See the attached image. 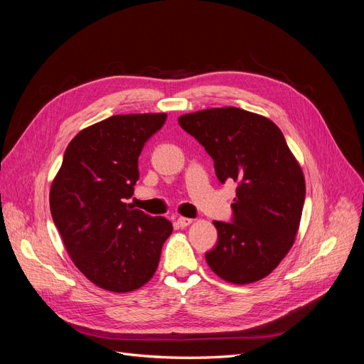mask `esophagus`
Listing matches in <instances>:
<instances>
[{
    "mask_svg": "<svg viewBox=\"0 0 364 364\" xmlns=\"http://www.w3.org/2000/svg\"><path fill=\"white\" fill-rule=\"evenodd\" d=\"M176 223H178V226H179V228H186V226H190V225L193 223V218L179 217V218H178V222H176Z\"/></svg>",
    "mask_w": 364,
    "mask_h": 364,
    "instance_id": "obj_1",
    "label": "esophagus"
}]
</instances>
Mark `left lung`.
I'll return each instance as SVG.
<instances>
[{
	"label": "left lung",
	"mask_w": 364,
	"mask_h": 364,
	"mask_svg": "<svg viewBox=\"0 0 364 364\" xmlns=\"http://www.w3.org/2000/svg\"><path fill=\"white\" fill-rule=\"evenodd\" d=\"M214 159L218 181L238 183L234 223L213 222L217 246L206 262L218 278L245 285L266 278L285 258L299 230L305 178L272 119L226 106L179 117Z\"/></svg>",
	"instance_id": "obj_1"
}]
</instances>
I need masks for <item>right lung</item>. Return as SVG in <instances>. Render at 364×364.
Instances as JSON below:
<instances>
[{
    "instance_id": "1",
    "label": "right lung",
    "mask_w": 364,
    "mask_h": 364,
    "mask_svg": "<svg viewBox=\"0 0 364 364\" xmlns=\"http://www.w3.org/2000/svg\"><path fill=\"white\" fill-rule=\"evenodd\" d=\"M167 114L114 115L85 127L65 150L50 188L53 222L74 266L97 287L134 291L155 274L173 225L126 203L144 142Z\"/></svg>"
}]
</instances>
